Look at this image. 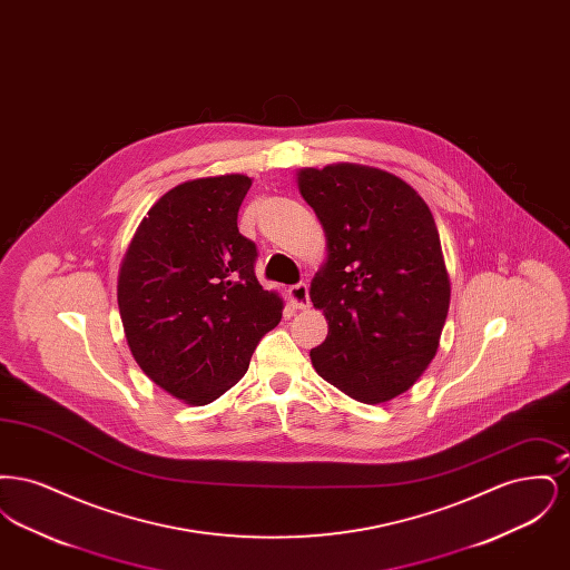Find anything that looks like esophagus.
Returning a JSON list of instances; mask_svg holds the SVG:
<instances>
[{"label":"esophagus","instance_id":"34e87169","mask_svg":"<svg viewBox=\"0 0 570 570\" xmlns=\"http://www.w3.org/2000/svg\"><path fill=\"white\" fill-rule=\"evenodd\" d=\"M288 297L298 309L309 307V286L305 282H298V284L288 288Z\"/></svg>","mask_w":570,"mask_h":570}]
</instances>
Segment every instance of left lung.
Masks as SVG:
<instances>
[{"label": "left lung", "instance_id": "8db88e82", "mask_svg": "<svg viewBox=\"0 0 570 570\" xmlns=\"http://www.w3.org/2000/svg\"><path fill=\"white\" fill-rule=\"evenodd\" d=\"M298 190L328 247L309 288L328 321L312 365L356 402H389L428 370L449 312L434 216L406 181L358 164L303 168Z\"/></svg>", "mask_w": 570, "mask_h": 570}]
</instances>
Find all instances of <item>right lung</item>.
Returning a JSON list of instances; mask_svg holds the SVG:
<instances>
[{"mask_svg":"<svg viewBox=\"0 0 570 570\" xmlns=\"http://www.w3.org/2000/svg\"><path fill=\"white\" fill-rule=\"evenodd\" d=\"M249 186L245 175H222L166 191L119 269L117 303L136 363L191 406L242 379L282 318V298L256 279V244L237 226Z\"/></svg>","mask_w":570,"mask_h":570,"instance_id":"add662e5","label":"right lung"}]
</instances>
